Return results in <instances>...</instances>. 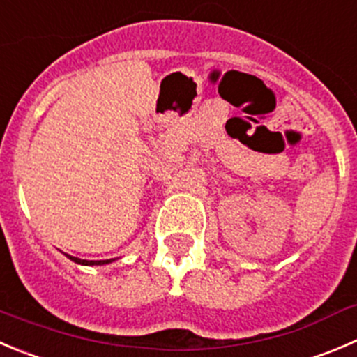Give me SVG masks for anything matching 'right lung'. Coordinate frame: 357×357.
Listing matches in <instances>:
<instances>
[{
	"label": "right lung",
	"instance_id": "right-lung-1",
	"mask_svg": "<svg viewBox=\"0 0 357 357\" xmlns=\"http://www.w3.org/2000/svg\"><path fill=\"white\" fill-rule=\"evenodd\" d=\"M68 256V254H66ZM71 261H75L77 264H86V266H101V264H108L112 263L114 259H103V261H87V259H79V257H73V256H68Z\"/></svg>",
	"mask_w": 357,
	"mask_h": 357
}]
</instances>
